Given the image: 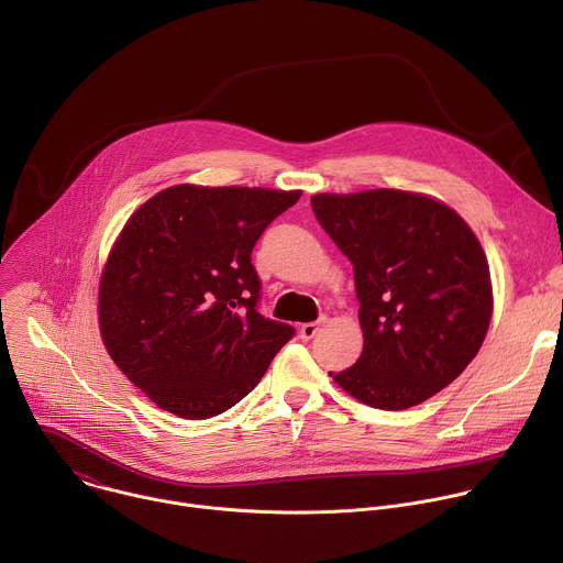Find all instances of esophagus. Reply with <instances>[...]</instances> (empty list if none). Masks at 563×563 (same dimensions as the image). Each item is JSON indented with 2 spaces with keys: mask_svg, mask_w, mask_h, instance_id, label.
<instances>
[{
  "mask_svg": "<svg viewBox=\"0 0 563 563\" xmlns=\"http://www.w3.org/2000/svg\"><path fill=\"white\" fill-rule=\"evenodd\" d=\"M316 332H318V323H302V325H300V330H298L300 339H305V341L313 339V336H316Z\"/></svg>",
  "mask_w": 563,
  "mask_h": 563,
  "instance_id": "1",
  "label": "esophagus"
}]
</instances>
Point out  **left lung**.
Instances as JSON below:
<instances>
[{"label": "left lung", "instance_id": "left-lung-1", "mask_svg": "<svg viewBox=\"0 0 563 563\" xmlns=\"http://www.w3.org/2000/svg\"><path fill=\"white\" fill-rule=\"evenodd\" d=\"M320 227L354 267L363 354L330 376L361 404L406 410L476 356L493 316L484 250L439 200L374 189L311 198Z\"/></svg>", "mask_w": 563, "mask_h": 563}]
</instances>
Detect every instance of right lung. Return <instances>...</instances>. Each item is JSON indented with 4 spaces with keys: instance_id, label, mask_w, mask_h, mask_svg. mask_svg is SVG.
<instances>
[{
    "instance_id": "1",
    "label": "right lung",
    "mask_w": 563,
    "mask_h": 563,
    "mask_svg": "<svg viewBox=\"0 0 563 563\" xmlns=\"http://www.w3.org/2000/svg\"><path fill=\"white\" fill-rule=\"evenodd\" d=\"M300 191L178 185L124 224L100 280V332L115 365L180 419L233 408L294 328L258 311L252 252Z\"/></svg>"
}]
</instances>
